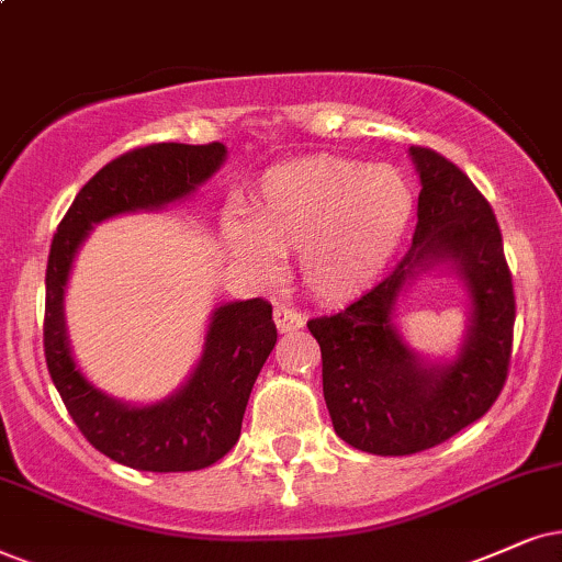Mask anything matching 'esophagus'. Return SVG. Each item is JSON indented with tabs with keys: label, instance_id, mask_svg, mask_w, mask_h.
Instances as JSON below:
<instances>
[{
	"label": "esophagus",
	"instance_id": "1",
	"mask_svg": "<svg viewBox=\"0 0 562 562\" xmlns=\"http://www.w3.org/2000/svg\"><path fill=\"white\" fill-rule=\"evenodd\" d=\"M274 326H277V331H297V329H303V324H305V318H303V314H297V311H293V308H285V305H277L274 308Z\"/></svg>",
	"mask_w": 562,
	"mask_h": 562
}]
</instances>
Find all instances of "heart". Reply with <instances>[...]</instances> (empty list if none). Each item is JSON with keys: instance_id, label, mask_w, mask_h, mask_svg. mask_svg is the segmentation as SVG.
I'll return each instance as SVG.
<instances>
[{"instance_id": "b5f03b06", "label": "heart", "mask_w": 562, "mask_h": 562, "mask_svg": "<svg viewBox=\"0 0 562 562\" xmlns=\"http://www.w3.org/2000/svg\"><path fill=\"white\" fill-rule=\"evenodd\" d=\"M412 215L415 194L396 170L311 158L269 170L248 207V223L228 217L223 238L259 272L272 269V251L303 254L311 293L350 301L396 257Z\"/></svg>"}]
</instances>
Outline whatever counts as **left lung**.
Masks as SVG:
<instances>
[{
  "label": "left lung",
  "instance_id": "1",
  "mask_svg": "<svg viewBox=\"0 0 562 562\" xmlns=\"http://www.w3.org/2000/svg\"><path fill=\"white\" fill-rule=\"evenodd\" d=\"M409 155L423 183L409 251L345 311L308 322L334 430L379 457L432 449L480 420L503 392L514 345V282L493 207L440 153L409 147ZM446 260L468 282L471 329L457 359L428 364L403 345L391 316L408 280Z\"/></svg>",
  "mask_w": 562,
  "mask_h": 562
}]
</instances>
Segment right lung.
<instances>
[{"mask_svg":"<svg viewBox=\"0 0 562 562\" xmlns=\"http://www.w3.org/2000/svg\"><path fill=\"white\" fill-rule=\"evenodd\" d=\"M225 153L223 142H158L119 155L85 183L54 233L44 316L48 373L82 436L132 470H204L236 446L254 381L277 342L272 305L265 297L220 305L189 381L168 400L134 407L103 394L77 368L64 324V288L92 225L179 202L223 166Z\"/></svg>","mask_w":562,"mask_h":562,"instance_id":"add662e5","label":"right lung"}]
</instances>
